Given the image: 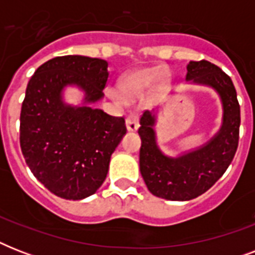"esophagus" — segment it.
I'll return each instance as SVG.
<instances>
[{
	"instance_id": "esophagus-1",
	"label": "esophagus",
	"mask_w": 255,
	"mask_h": 255,
	"mask_svg": "<svg viewBox=\"0 0 255 255\" xmlns=\"http://www.w3.org/2000/svg\"><path fill=\"white\" fill-rule=\"evenodd\" d=\"M126 126H127L128 131H136V129L139 128V115H137L136 112L129 114V115L127 116V119H126Z\"/></svg>"
}]
</instances>
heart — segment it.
Wrapping results in <instances>:
<instances>
[{
    "instance_id": "obj_1",
    "label": "heart",
    "mask_w": 255,
    "mask_h": 255,
    "mask_svg": "<svg viewBox=\"0 0 255 255\" xmlns=\"http://www.w3.org/2000/svg\"><path fill=\"white\" fill-rule=\"evenodd\" d=\"M159 74L156 70L145 69L129 74L123 82V90L127 94H139L148 88L157 79Z\"/></svg>"
}]
</instances>
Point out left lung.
I'll use <instances>...</instances> for the list:
<instances>
[{
    "label": "left lung",
    "instance_id": "8db88e82",
    "mask_svg": "<svg viewBox=\"0 0 255 255\" xmlns=\"http://www.w3.org/2000/svg\"><path fill=\"white\" fill-rule=\"evenodd\" d=\"M186 81L216 90L222 103V126L212 139L176 157L164 155L156 141V115L145 111L140 118V173L148 190L170 201H188L205 193L225 173L240 139V104L229 75L208 61H190Z\"/></svg>",
    "mask_w": 255,
    "mask_h": 255
}]
</instances>
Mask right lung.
Masks as SVG:
<instances>
[{"label":"right lung","instance_id":"add662e5","mask_svg":"<svg viewBox=\"0 0 255 255\" xmlns=\"http://www.w3.org/2000/svg\"><path fill=\"white\" fill-rule=\"evenodd\" d=\"M108 63L65 55L45 62L26 87L19 143L33 174L58 197L82 200L107 177L111 155L127 132L124 118L91 107L104 96ZM77 85L83 106L63 102V90Z\"/></svg>","mask_w":255,"mask_h":255}]
</instances>
